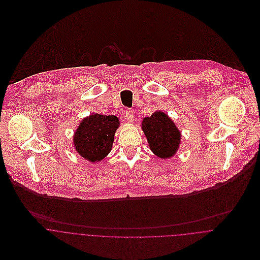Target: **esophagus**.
<instances>
[{"label":"esophagus","mask_w":260,"mask_h":260,"mask_svg":"<svg viewBox=\"0 0 260 260\" xmlns=\"http://www.w3.org/2000/svg\"><path fill=\"white\" fill-rule=\"evenodd\" d=\"M125 117L127 119L128 122H133L134 120V111L130 108H128L126 111H125Z\"/></svg>","instance_id":"1"}]
</instances>
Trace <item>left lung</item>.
Instances as JSON below:
<instances>
[{
    "instance_id": "1",
    "label": "left lung",
    "mask_w": 260,
    "mask_h": 260,
    "mask_svg": "<svg viewBox=\"0 0 260 260\" xmlns=\"http://www.w3.org/2000/svg\"><path fill=\"white\" fill-rule=\"evenodd\" d=\"M142 129L154 154L164 159L175 154L180 143V132L165 113L155 112L144 118Z\"/></svg>"
}]
</instances>
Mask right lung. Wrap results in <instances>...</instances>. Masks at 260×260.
Here are the masks:
<instances>
[{
    "mask_svg": "<svg viewBox=\"0 0 260 260\" xmlns=\"http://www.w3.org/2000/svg\"><path fill=\"white\" fill-rule=\"evenodd\" d=\"M119 119L114 115L94 114L85 118L75 132L77 152L91 162L105 158L111 151Z\"/></svg>",
    "mask_w": 260,
    "mask_h": 260,
    "instance_id": "add662e5",
    "label": "right lung"
}]
</instances>
